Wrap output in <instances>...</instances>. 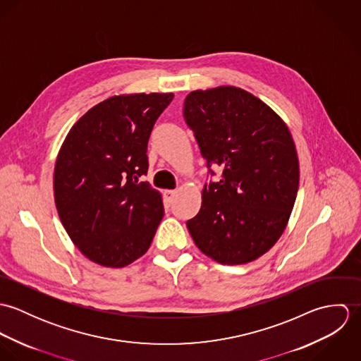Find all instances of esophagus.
Masks as SVG:
<instances>
[{
    "label": "esophagus",
    "instance_id": "1",
    "mask_svg": "<svg viewBox=\"0 0 361 361\" xmlns=\"http://www.w3.org/2000/svg\"><path fill=\"white\" fill-rule=\"evenodd\" d=\"M175 195H176V192H175V190H165V192H164V197H165L166 204H171V203H172V200H173Z\"/></svg>",
    "mask_w": 361,
    "mask_h": 361
}]
</instances>
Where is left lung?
Listing matches in <instances>:
<instances>
[{"label": "left lung", "mask_w": 361, "mask_h": 361, "mask_svg": "<svg viewBox=\"0 0 361 361\" xmlns=\"http://www.w3.org/2000/svg\"><path fill=\"white\" fill-rule=\"evenodd\" d=\"M207 168L202 208L188 221L196 246L219 264L265 255L283 233L299 189V158L281 116L252 93L219 86L195 90L183 104Z\"/></svg>", "instance_id": "obj_1"}]
</instances>
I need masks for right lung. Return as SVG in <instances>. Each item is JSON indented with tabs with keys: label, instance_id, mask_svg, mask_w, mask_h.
<instances>
[{
	"label": "right lung",
	"instance_id": "1",
	"mask_svg": "<svg viewBox=\"0 0 361 361\" xmlns=\"http://www.w3.org/2000/svg\"><path fill=\"white\" fill-rule=\"evenodd\" d=\"M172 93L114 96L90 108L69 130L55 161L59 219L85 257L122 268L150 247L164 216L149 182L147 143Z\"/></svg>",
	"mask_w": 361,
	"mask_h": 361
}]
</instances>
